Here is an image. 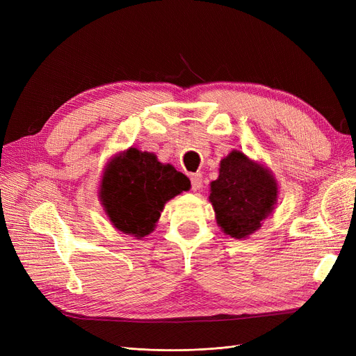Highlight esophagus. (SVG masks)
Listing matches in <instances>:
<instances>
[{
    "instance_id": "1",
    "label": "esophagus",
    "mask_w": 356,
    "mask_h": 356,
    "mask_svg": "<svg viewBox=\"0 0 356 356\" xmlns=\"http://www.w3.org/2000/svg\"><path fill=\"white\" fill-rule=\"evenodd\" d=\"M190 179H191L193 191H199L202 188V174H199V172L197 174H191Z\"/></svg>"
}]
</instances>
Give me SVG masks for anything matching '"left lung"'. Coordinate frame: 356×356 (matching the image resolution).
<instances>
[{
    "label": "left lung",
    "mask_w": 356,
    "mask_h": 356,
    "mask_svg": "<svg viewBox=\"0 0 356 356\" xmlns=\"http://www.w3.org/2000/svg\"><path fill=\"white\" fill-rule=\"evenodd\" d=\"M209 202L224 234L246 239L260 230L275 211L279 186L273 172L241 149L220 161V175L211 182Z\"/></svg>",
    "instance_id": "1"
}]
</instances>
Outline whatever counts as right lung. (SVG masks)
<instances>
[{
  "label": "right lung",
  "instance_id": "right-lung-1",
  "mask_svg": "<svg viewBox=\"0 0 356 356\" xmlns=\"http://www.w3.org/2000/svg\"><path fill=\"white\" fill-rule=\"evenodd\" d=\"M190 190V179L154 153L129 147L106 163L98 196L106 217L124 234L143 239L156 229L166 202Z\"/></svg>",
  "mask_w": 356,
  "mask_h": 356
}]
</instances>
